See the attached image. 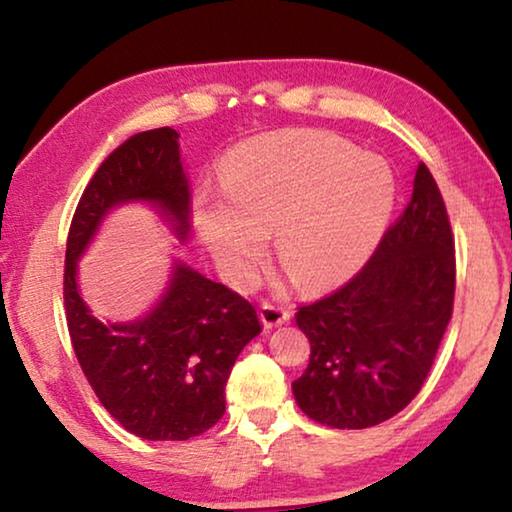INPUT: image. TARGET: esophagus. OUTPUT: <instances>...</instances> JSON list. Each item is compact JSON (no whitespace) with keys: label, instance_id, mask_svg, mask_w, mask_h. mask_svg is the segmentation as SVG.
<instances>
[{"label":"esophagus","instance_id":"obj_1","mask_svg":"<svg viewBox=\"0 0 512 512\" xmlns=\"http://www.w3.org/2000/svg\"><path fill=\"white\" fill-rule=\"evenodd\" d=\"M259 317H262L264 326H280L289 322V317H292V310L285 308V305H278V303H262V308H259Z\"/></svg>","mask_w":512,"mask_h":512}]
</instances>
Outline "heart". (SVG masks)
I'll return each instance as SVG.
<instances>
[{
    "label": "heart",
    "instance_id": "b5f03b06",
    "mask_svg": "<svg viewBox=\"0 0 512 512\" xmlns=\"http://www.w3.org/2000/svg\"><path fill=\"white\" fill-rule=\"evenodd\" d=\"M393 202V172L379 156L324 131H285L232 151L223 190L197 200L195 225L211 255L243 278L276 232L282 271L312 292L361 269Z\"/></svg>",
    "mask_w": 512,
    "mask_h": 512
}]
</instances>
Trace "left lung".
<instances>
[{
    "label": "left lung",
    "instance_id": "left-lung-1",
    "mask_svg": "<svg viewBox=\"0 0 512 512\" xmlns=\"http://www.w3.org/2000/svg\"><path fill=\"white\" fill-rule=\"evenodd\" d=\"M455 299V239L441 190L418 163L414 193L352 280L299 305L310 361L292 391L312 421L363 430L407 407L432 370Z\"/></svg>",
    "mask_w": 512,
    "mask_h": 512
}]
</instances>
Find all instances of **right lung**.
Instances as JSON below:
<instances>
[{"label": "right lung", "instance_id": "obj_1", "mask_svg": "<svg viewBox=\"0 0 512 512\" xmlns=\"http://www.w3.org/2000/svg\"><path fill=\"white\" fill-rule=\"evenodd\" d=\"M128 200L156 202L186 236L190 193L177 131L165 126L128 137L87 183L66 239L68 335L89 386L121 427L149 441H186L223 418L232 365L262 324L253 303L186 264L140 322L91 317L75 285V259L105 213Z\"/></svg>", "mask_w": 512, "mask_h": 512}]
</instances>
